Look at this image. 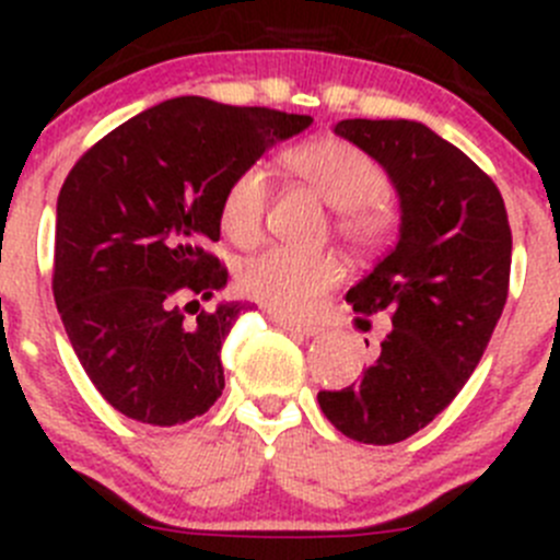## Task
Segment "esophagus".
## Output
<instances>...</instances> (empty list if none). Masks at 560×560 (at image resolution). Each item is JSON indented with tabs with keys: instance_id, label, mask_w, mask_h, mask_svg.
<instances>
[{
	"instance_id": "1",
	"label": "esophagus",
	"mask_w": 560,
	"mask_h": 560,
	"mask_svg": "<svg viewBox=\"0 0 560 560\" xmlns=\"http://www.w3.org/2000/svg\"><path fill=\"white\" fill-rule=\"evenodd\" d=\"M276 325L281 327V330L292 332V336H301V338H312V336H319V327L314 325H301V322H292V319H284V316H273Z\"/></svg>"
}]
</instances>
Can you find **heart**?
<instances>
[{"mask_svg": "<svg viewBox=\"0 0 560 560\" xmlns=\"http://www.w3.org/2000/svg\"><path fill=\"white\" fill-rule=\"evenodd\" d=\"M284 167L312 186L338 211V230L352 244H376L389 228V211L382 200L387 173L360 145L343 138H314L284 151ZM268 175L262 167H244L233 175L222 195V228L235 244H254L262 233L268 208ZM343 276L330 254H303L292 248H268L246 259L238 270V287L259 306L284 316L308 314L327 290Z\"/></svg>", "mask_w": 560, "mask_h": 560, "instance_id": "obj_1", "label": "heart"}]
</instances>
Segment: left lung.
I'll return each instance as SVG.
<instances>
[{
  "mask_svg": "<svg viewBox=\"0 0 560 560\" xmlns=\"http://www.w3.org/2000/svg\"><path fill=\"white\" fill-rule=\"evenodd\" d=\"M332 132L385 167L400 224L398 244L347 292L358 314H389L380 358L358 385L316 400L347 439L395 444L442 415L482 360L510 290V219L493 180L425 124L347 118Z\"/></svg>",
  "mask_w": 560,
  "mask_h": 560,
  "instance_id": "left-lung-1",
  "label": "left lung"
}]
</instances>
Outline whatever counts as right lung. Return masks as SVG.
<instances>
[{"label": "right lung", "mask_w": 560, "mask_h": 560, "mask_svg": "<svg viewBox=\"0 0 560 560\" xmlns=\"http://www.w3.org/2000/svg\"><path fill=\"white\" fill-rule=\"evenodd\" d=\"M312 116L175 97L138 113L78 160L56 200L54 298L100 395L129 420L171 428L206 415L224 389L222 343L244 303L186 316L228 270L222 195Z\"/></svg>", "instance_id": "add662e5"}]
</instances>
